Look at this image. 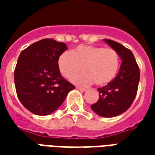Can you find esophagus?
<instances>
[{
  "instance_id": "esophagus-1",
  "label": "esophagus",
  "mask_w": 155,
  "mask_h": 155,
  "mask_svg": "<svg viewBox=\"0 0 155 155\" xmlns=\"http://www.w3.org/2000/svg\"><path fill=\"white\" fill-rule=\"evenodd\" d=\"M76 89L80 90V92H85V91L87 90L85 87H76Z\"/></svg>"
}]
</instances>
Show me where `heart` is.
I'll return each mask as SVG.
<instances>
[{"mask_svg": "<svg viewBox=\"0 0 155 155\" xmlns=\"http://www.w3.org/2000/svg\"><path fill=\"white\" fill-rule=\"evenodd\" d=\"M120 66L119 54L114 49L80 45L71 51H64L58 58V67L64 77L71 79L82 70L85 72L75 77L77 84L104 85L115 78Z\"/></svg>", "mask_w": 155, "mask_h": 155, "instance_id": "obj_1", "label": "heart"}]
</instances>
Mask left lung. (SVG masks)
<instances>
[{
	"mask_svg": "<svg viewBox=\"0 0 155 155\" xmlns=\"http://www.w3.org/2000/svg\"><path fill=\"white\" fill-rule=\"evenodd\" d=\"M117 52L122 63L117 75L107 85L98 88L99 100L91 108L101 117H113L130 108L137 95L140 71L131 51L120 43L104 39Z\"/></svg>",
	"mask_w": 155,
	"mask_h": 155,
	"instance_id": "obj_1",
	"label": "left lung"
}]
</instances>
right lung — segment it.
<instances>
[{"instance_id":"add662e5","label":"right lung","mask_w":155,"mask_h":155,"mask_svg":"<svg viewBox=\"0 0 155 155\" xmlns=\"http://www.w3.org/2000/svg\"><path fill=\"white\" fill-rule=\"evenodd\" d=\"M67 49L64 42L45 38L21 52L14 71L16 92L21 103L34 114L52 113L75 89L58 67V57Z\"/></svg>"}]
</instances>
